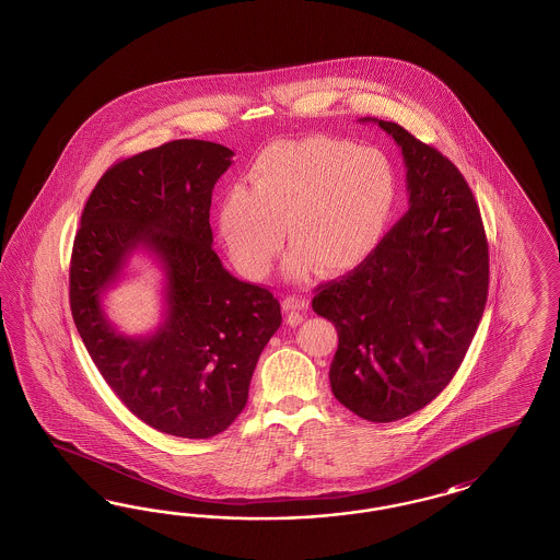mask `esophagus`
<instances>
[{"mask_svg": "<svg viewBox=\"0 0 560 560\" xmlns=\"http://www.w3.org/2000/svg\"><path fill=\"white\" fill-rule=\"evenodd\" d=\"M307 307H310V302L300 295H288L283 300V312L288 314V323L291 326H298L304 320V312Z\"/></svg>", "mask_w": 560, "mask_h": 560, "instance_id": "obj_1", "label": "esophagus"}]
</instances>
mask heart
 <instances>
[{"label":"heart","mask_w":560,"mask_h":560,"mask_svg":"<svg viewBox=\"0 0 560 560\" xmlns=\"http://www.w3.org/2000/svg\"><path fill=\"white\" fill-rule=\"evenodd\" d=\"M396 178L375 148L328 137L279 141L256 158L248 188L220 205V234L237 271L262 279L288 240L285 271H351L372 255L390 220Z\"/></svg>","instance_id":"obj_1"}]
</instances>
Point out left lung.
Listing matches in <instances>:
<instances>
[{
    "instance_id": "8db88e82",
    "label": "left lung",
    "mask_w": 560,
    "mask_h": 560,
    "mask_svg": "<svg viewBox=\"0 0 560 560\" xmlns=\"http://www.w3.org/2000/svg\"><path fill=\"white\" fill-rule=\"evenodd\" d=\"M377 122L407 166L408 211L361 265L316 289L335 324L330 388L373 423L427 407L458 372L489 293V244L475 195L443 153Z\"/></svg>"
}]
</instances>
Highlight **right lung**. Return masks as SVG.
I'll use <instances>...</instances> for the list:
<instances>
[{
    "mask_svg": "<svg viewBox=\"0 0 560 560\" xmlns=\"http://www.w3.org/2000/svg\"><path fill=\"white\" fill-rule=\"evenodd\" d=\"M232 155L220 143L176 139L117 162L85 203L69 265L71 316L110 390L143 423L187 440L236 421L281 326L271 291L230 275L211 248V192ZM136 249L167 275L165 320L145 338L120 336L101 307Z\"/></svg>",
    "mask_w": 560,
    "mask_h": 560,
    "instance_id": "add662e5",
    "label": "right lung"
}]
</instances>
